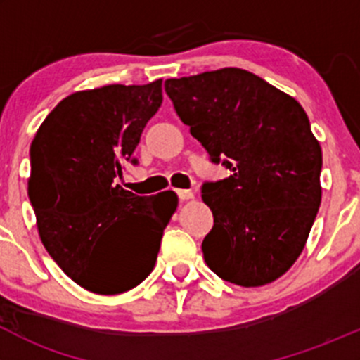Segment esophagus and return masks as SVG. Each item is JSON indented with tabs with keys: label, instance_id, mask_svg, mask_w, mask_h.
Wrapping results in <instances>:
<instances>
[{
	"label": "esophagus",
	"instance_id": "34e87169",
	"mask_svg": "<svg viewBox=\"0 0 360 360\" xmlns=\"http://www.w3.org/2000/svg\"><path fill=\"white\" fill-rule=\"evenodd\" d=\"M177 197H179V200L186 202V200H191V198H195V193L191 190H177Z\"/></svg>",
	"mask_w": 360,
	"mask_h": 360
}]
</instances>
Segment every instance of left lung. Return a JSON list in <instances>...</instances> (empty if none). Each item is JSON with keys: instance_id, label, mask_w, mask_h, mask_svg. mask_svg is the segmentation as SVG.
Masks as SVG:
<instances>
[{"instance_id": "1", "label": "left lung", "mask_w": 360, "mask_h": 360, "mask_svg": "<svg viewBox=\"0 0 360 360\" xmlns=\"http://www.w3.org/2000/svg\"><path fill=\"white\" fill-rule=\"evenodd\" d=\"M165 92L190 134L230 177L202 186L214 226L207 266L259 288L285 274L307 244L322 198V150L301 104L238 68L170 78Z\"/></svg>"}]
</instances>
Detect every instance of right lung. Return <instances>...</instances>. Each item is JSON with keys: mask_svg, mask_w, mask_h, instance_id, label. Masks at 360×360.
Wrapping results in <instances>:
<instances>
[{"mask_svg": "<svg viewBox=\"0 0 360 360\" xmlns=\"http://www.w3.org/2000/svg\"><path fill=\"white\" fill-rule=\"evenodd\" d=\"M162 99V79L75 92L50 111L32 139L27 195L39 238L86 291L125 292L157 263L176 193L137 197L116 177L127 162L136 163L134 150Z\"/></svg>", "mask_w": 360, "mask_h": 360, "instance_id": "right-lung-1", "label": "right lung"}]
</instances>
